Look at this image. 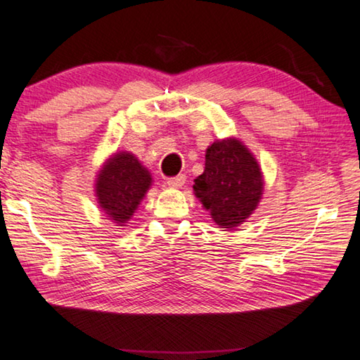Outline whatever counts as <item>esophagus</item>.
Masks as SVG:
<instances>
[{
	"label": "esophagus",
	"instance_id": "obj_1",
	"mask_svg": "<svg viewBox=\"0 0 360 360\" xmlns=\"http://www.w3.org/2000/svg\"><path fill=\"white\" fill-rule=\"evenodd\" d=\"M185 181H186V176L184 175V174H180V175H176V176H172V179H167V186H170V188H181L185 185Z\"/></svg>",
	"mask_w": 360,
	"mask_h": 360
}]
</instances>
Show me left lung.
Masks as SVG:
<instances>
[{
  "label": "left lung",
  "instance_id": "left-lung-1",
  "mask_svg": "<svg viewBox=\"0 0 360 360\" xmlns=\"http://www.w3.org/2000/svg\"><path fill=\"white\" fill-rule=\"evenodd\" d=\"M194 194L221 229H236L259 204L264 179L253 153L234 137L213 142Z\"/></svg>",
  "mask_w": 360,
  "mask_h": 360
}]
</instances>
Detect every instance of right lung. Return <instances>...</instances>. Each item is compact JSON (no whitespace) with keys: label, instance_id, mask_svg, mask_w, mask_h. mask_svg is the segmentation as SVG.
Instances as JSON below:
<instances>
[{"label":"right lung","instance_id":"obj_1","mask_svg":"<svg viewBox=\"0 0 360 360\" xmlns=\"http://www.w3.org/2000/svg\"><path fill=\"white\" fill-rule=\"evenodd\" d=\"M150 186L148 169L132 153L117 151L98 172V204L113 223L124 226L134 215Z\"/></svg>","mask_w":360,"mask_h":360}]
</instances>
